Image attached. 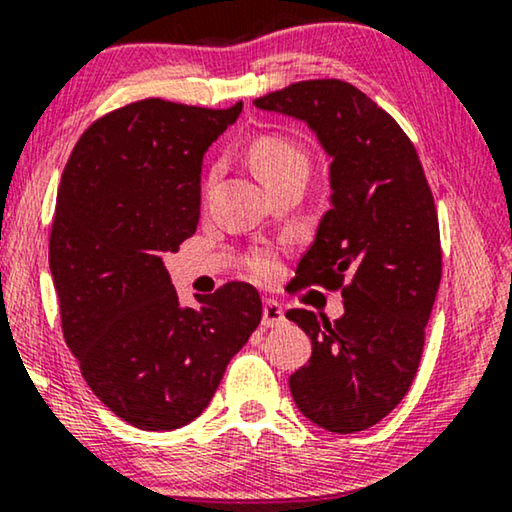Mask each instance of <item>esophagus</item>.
Returning <instances> with one entry per match:
<instances>
[{
  "label": "esophagus",
  "instance_id": "34e87169",
  "mask_svg": "<svg viewBox=\"0 0 512 512\" xmlns=\"http://www.w3.org/2000/svg\"><path fill=\"white\" fill-rule=\"evenodd\" d=\"M282 322H285V310H282V305L273 299H266L262 310V324L266 329H273V326H280Z\"/></svg>",
  "mask_w": 512,
  "mask_h": 512
}]
</instances>
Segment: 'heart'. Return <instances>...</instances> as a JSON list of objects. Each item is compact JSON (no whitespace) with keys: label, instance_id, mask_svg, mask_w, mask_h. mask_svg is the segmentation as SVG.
Here are the masks:
<instances>
[{"label":"heart","instance_id":"obj_1","mask_svg":"<svg viewBox=\"0 0 512 512\" xmlns=\"http://www.w3.org/2000/svg\"><path fill=\"white\" fill-rule=\"evenodd\" d=\"M250 163H253L259 179L269 188H276L278 183L294 177V174H308L310 170L308 154L285 135H259L250 147ZM218 172L220 165H213L209 172V186L216 181ZM248 266L257 278H273L280 271L278 255L269 248L257 250L250 257Z\"/></svg>","mask_w":512,"mask_h":512}]
</instances>
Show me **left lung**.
<instances>
[{
    "mask_svg": "<svg viewBox=\"0 0 512 512\" xmlns=\"http://www.w3.org/2000/svg\"><path fill=\"white\" fill-rule=\"evenodd\" d=\"M308 124L331 160V204L292 292L340 289L335 322L294 308L312 342L289 377L301 414L329 432L368 430L407 395L441 280L439 218L414 142L349 82L303 80L253 101Z\"/></svg>",
    "mask_w": 512,
    "mask_h": 512,
    "instance_id": "1",
    "label": "left lung"
}]
</instances>
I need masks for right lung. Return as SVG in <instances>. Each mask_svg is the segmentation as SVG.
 Returning a JSON list of instances; mask_svg holds the SVG:
<instances>
[{
    "instance_id": "right-lung-1",
    "label": "right lung",
    "mask_w": 512,
    "mask_h": 512,
    "mask_svg": "<svg viewBox=\"0 0 512 512\" xmlns=\"http://www.w3.org/2000/svg\"><path fill=\"white\" fill-rule=\"evenodd\" d=\"M241 110L128 103L80 135L61 174L50 232L61 333L96 398L140 430L200 416L262 322L248 282L181 308L163 266L195 234L202 158Z\"/></svg>"
}]
</instances>
